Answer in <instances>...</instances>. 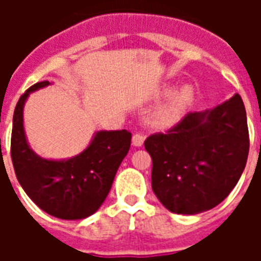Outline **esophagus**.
<instances>
[{"label":"esophagus","mask_w":261,"mask_h":261,"mask_svg":"<svg viewBox=\"0 0 261 261\" xmlns=\"http://www.w3.org/2000/svg\"><path fill=\"white\" fill-rule=\"evenodd\" d=\"M143 141H145V137L142 134H139V133H135L133 135V145L134 146H142Z\"/></svg>","instance_id":"esophagus-1"}]
</instances>
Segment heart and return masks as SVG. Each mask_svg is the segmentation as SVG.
<instances>
[{
  "label": "heart",
  "mask_w": 261,
  "mask_h": 261,
  "mask_svg": "<svg viewBox=\"0 0 261 261\" xmlns=\"http://www.w3.org/2000/svg\"><path fill=\"white\" fill-rule=\"evenodd\" d=\"M194 98V89L191 87H184L178 90L177 93L173 94L171 101L168 102L160 115V122L163 124H172L176 120L181 118L182 114L186 112L188 106Z\"/></svg>",
  "instance_id": "obj_1"
}]
</instances>
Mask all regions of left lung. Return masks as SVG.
I'll use <instances>...</instances> for the list:
<instances>
[{
    "mask_svg": "<svg viewBox=\"0 0 261 261\" xmlns=\"http://www.w3.org/2000/svg\"><path fill=\"white\" fill-rule=\"evenodd\" d=\"M153 160L151 188L176 214H196L218 206L239 182L249 153L243 98L206 112H188L167 133L147 137Z\"/></svg>",
    "mask_w": 261,
    "mask_h": 261,
    "instance_id": "left-lung-1",
    "label": "left lung"
}]
</instances>
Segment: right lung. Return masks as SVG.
I'll use <instances>...</instances> for the list:
<instances>
[{
	"mask_svg": "<svg viewBox=\"0 0 261 261\" xmlns=\"http://www.w3.org/2000/svg\"><path fill=\"white\" fill-rule=\"evenodd\" d=\"M50 85L42 81L18 98L14 108L10 157L22 190L47 214L61 219H83L98 210L110 192L119 165L128 153L131 133L98 131L89 146L67 161L40 159L27 143L22 107L31 92Z\"/></svg>",
	"mask_w": 261,
	"mask_h": 261,
	"instance_id": "add662e5",
	"label": "right lung"
}]
</instances>
